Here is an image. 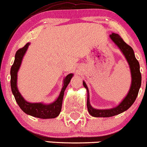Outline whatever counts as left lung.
<instances>
[{
  "label": "left lung",
  "mask_w": 147,
  "mask_h": 147,
  "mask_svg": "<svg viewBox=\"0 0 147 147\" xmlns=\"http://www.w3.org/2000/svg\"><path fill=\"white\" fill-rule=\"evenodd\" d=\"M109 36L113 42L121 50L129 63L131 74V84L130 89L126 96L117 107L109 109H96L93 108L90 104L88 88L86 83L83 81V85L86 88L87 91V109H88V113L94 117H111L126 111L136 100L139 94V88L141 87V84H142V75L140 73L139 63L135 57L134 52L132 48L123 41L119 35L112 33Z\"/></svg>",
  "instance_id": "left-lung-1"
}]
</instances>
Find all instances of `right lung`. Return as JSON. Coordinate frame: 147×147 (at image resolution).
<instances>
[{
	"mask_svg": "<svg viewBox=\"0 0 147 147\" xmlns=\"http://www.w3.org/2000/svg\"><path fill=\"white\" fill-rule=\"evenodd\" d=\"M30 43H27L21 49H18L15 55V60L11 69V87L17 104L26 114L32 117L40 119H53L57 117L61 111L63 95L66 87L69 85L73 74H70L65 77L60 94L55 101L50 104L43 103H30L26 101L20 94L17 87V74L21 66L23 58L27 51Z\"/></svg>",
	"mask_w": 147,
	"mask_h": 147,
	"instance_id": "obj_1",
	"label": "right lung"
}]
</instances>
